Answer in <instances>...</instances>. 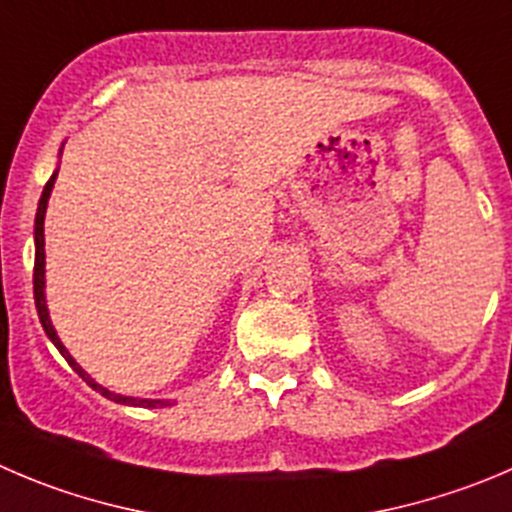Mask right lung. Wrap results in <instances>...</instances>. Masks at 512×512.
Returning a JSON list of instances; mask_svg holds the SVG:
<instances>
[{
    "instance_id": "right-lung-1",
    "label": "right lung",
    "mask_w": 512,
    "mask_h": 512,
    "mask_svg": "<svg viewBox=\"0 0 512 512\" xmlns=\"http://www.w3.org/2000/svg\"><path fill=\"white\" fill-rule=\"evenodd\" d=\"M60 155H62V148H60ZM57 173H60V170H55V173H52V178L47 180L40 203H37V216H34V306H37V316H40V321H42V329H45V334L50 337V342L57 347V352L67 359V364H70V367L75 369V372L80 374V377L85 379V382L90 384L95 392H100L102 397L113 399V402H118V405L148 407V410L175 405L173 399H143V397H128V394L110 392V389L102 387L100 382H95V379H92L90 374H87L85 369H82L80 364L72 359V354L67 352V347L60 342V337H57L55 326H52V319H50V309H47V296H45V213H47V203H50V196H52V188H55Z\"/></svg>"
}]
</instances>
